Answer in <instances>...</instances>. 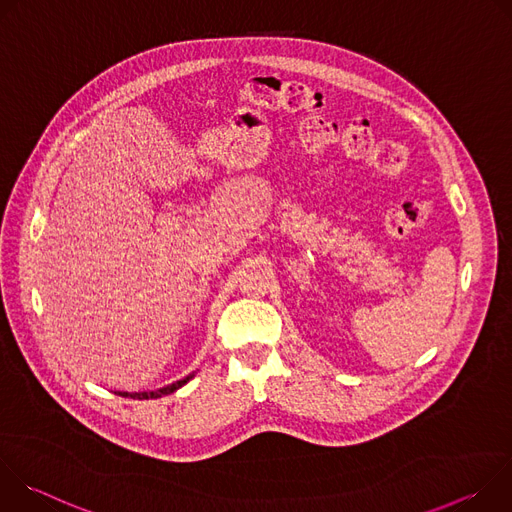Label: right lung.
Here are the masks:
<instances>
[{
	"mask_svg": "<svg viewBox=\"0 0 512 512\" xmlns=\"http://www.w3.org/2000/svg\"><path fill=\"white\" fill-rule=\"evenodd\" d=\"M190 379H192V375L186 377V379H182V381H178V383H172V385H168V387H164V389L152 391V393H119V395H121V397H131V399H158V397H164V395L174 393L176 389H180L182 385H186Z\"/></svg>",
	"mask_w": 512,
	"mask_h": 512,
	"instance_id": "add662e5",
	"label": "right lung"
}]
</instances>
